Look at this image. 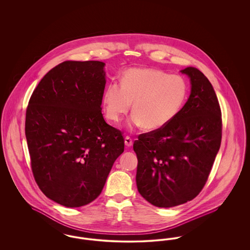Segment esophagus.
Masks as SVG:
<instances>
[{
    "label": "esophagus",
    "mask_w": 250,
    "mask_h": 250,
    "mask_svg": "<svg viewBox=\"0 0 250 250\" xmlns=\"http://www.w3.org/2000/svg\"><path fill=\"white\" fill-rule=\"evenodd\" d=\"M125 144L127 147H131V146H132L133 141H132V139H131L130 137L126 136V137L125 138Z\"/></svg>",
    "instance_id": "esophagus-1"
}]
</instances>
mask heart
<instances>
[{
    "instance_id": "heart-1",
    "label": "heart",
    "mask_w": 250,
    "mask_h": 250,
    "mask_svg": "<svg viewBox=\"0 0 250 250\" xmlns=\"http://www.w3.org/2000/svg\"><path fill=\"white\" fill-rule=\"evenodd\" d=\"M189 94L187 80L153 68H133L125 73L121 83L107 84L103 105L107 119L119 123L133 103L131 129L157 130L178 116Z\"/></svg>"
}]
</instances>
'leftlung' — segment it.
Segmentation results:
<instances>
[{"instance_id":"8db88e82","label":"left lung","mask_w":250,"mask_h":250,"mask_svg":"<svg viewBox=\"0 0 250 250\" xmlns=\"http://www.w3.org/2000/svg\"><path fill=\"white\" fill-rule=\"evenodd\" d=\"M181 72L190 79L185 107L165 127L140 135L133 145L138 190L156 207L177 206L197 197L221 143V110L212 84L195 67Z\"/></svg>"}]
</instances>
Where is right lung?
<instances>
[{"mask_svg": "<svg viewBox=\"0 0 250 250\" xmlns=\"http://www.w3.org/2000/svg\"><path fill=\"white\" fill-rule=\"evenodd\" d=\"M104 66L99 61L60 63L36 86L26 110L36 184L65 207L95 201L125 149L122 132L107 125L101 112Z\"/></svg>", "mask_w": 250, "mask_h": 250, "instance_id": "1", "label": "right lung"}]
</instances>
